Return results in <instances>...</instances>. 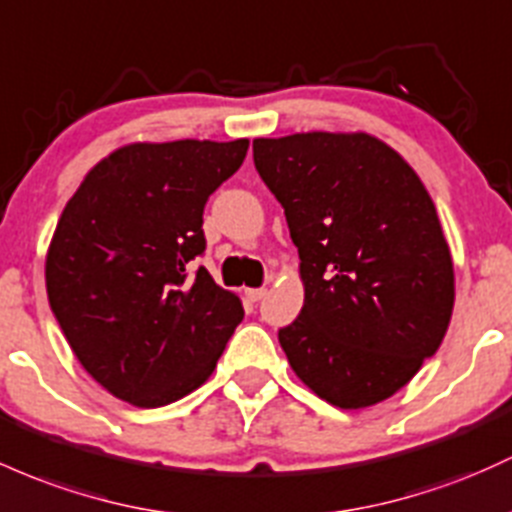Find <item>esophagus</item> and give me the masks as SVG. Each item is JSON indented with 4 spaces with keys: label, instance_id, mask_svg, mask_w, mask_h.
<instances>
[{
    "label": "esophagus",
    "instance_id": "obj_1",
    "mask_svg": "<svg viewBox=\"0 0 512 512\" xmlns=\"http://www.w3.org/2000/svg\"><path fill=\"white\" fill-rule=\"evenodd\" d=\"M245 296H247V299H250L252 303H257V301L265 299L267 289H265V286H262V289H245Z\"/></svg>",
    "mask_w": 512,
    "mask_h": 512
}]
</instances>
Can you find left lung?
<instances>
[{"label":"left lung","instance_id":"obj_1","mask_svg":"<svg viewBox=\"0 0 512 512\" xmlns=\"http://www.w3.org/2000/svg\"><path fill=\"white\" fill-rule=\"evenodd\" d=\"M299 247L303 308L279 330L291 369L345 411L408 384L447 333L454 267L428 189L367 133L252 140Z\"/></svg>","mask_w":512,"mask_h":512}]
</instances>
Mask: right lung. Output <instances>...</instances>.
Instances as JSON below:
<instances>
[{
    "label": "right lung",
    "instance_id": "right-lung-1",
    "mask_svg": "<svg viewBox=\"0 0 512 512\" xmlns=\"http://www.w3.org/2000/svg\"><path fill=\"white\" fill-rule=\"evenodd\" d=\"M247 145H123L67 201L46 257L48 301L82 367L121 401L160 408L199 389L245 316L194 260L206 201Z\"/></svg>",
    "mask_w": 512,
    "mask_h": 512
}]
</instances>
